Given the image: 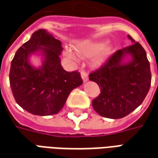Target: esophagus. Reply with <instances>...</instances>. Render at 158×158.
Instances as JSON below:
<instances>
[{
  "label": "esophagus",
  "mask_w": 158,
  "mask_h": 158,
  "mask_svg": "<svg viewBox=\"0 0 158 158\" xmlns=\"http://www.w3.org/2000/svg\"><path fill=\"white\" fill-rule=\"evenodd\" d=\"M81 78H82V81H83V82H86V81H88V75L84 70H81Z\"/></svg>",
  "instance_id": "obj_1"
}]
</instances>
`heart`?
Masks as SVG:
<instances>
[{"label":"heart","instance_id":"heart-1","mask_svg":"<svg viewBox=\"0 0 158 158\" xmlns=\"http://www.w3.org/2000/svg\"><path fill=\"white\" fill-rule=\"evenodd\" d=\"M105 43L99 41H81L75 44V49L81 57L89 58L94 56L93 59V64L94 66H100L106 61L110 54V49H105ZM64 55L67 58L76 60L77 55L72 49L66 48L64 50Z\"/></svg>","mask_w":158,"mask_h":158}]
</instances>
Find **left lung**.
Masks as SVG:
<instances>
[{
	"label": "left lung",
	"instance_id": "obj_1",
	"mask_svg": "<svg viewBox=\"0 0 158 158\" xmlns=\"http://www.w3.org/2000/svg\"><path fill=\"white\" fill-rule=\"evenodd\" d=\"M127 37L132 45L117 51L100 69L89 75V80L100 88L92 106L104 117H126L141 105L151 87L152 74L145 49L130 35ZM127 56L131 59L125 62Z\"/></svg>",
	"mask_w": 158,
	"mask_h": 158
}]
</instances>
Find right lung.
I'll return each instance as SVG.
<instances>
[{"mask_svg":"<svg viewBox=\"0 0 158 158\" xmlns=\"http://www.w3.org/2000/svg\"><path fill=\"white\" fill-rule=\"evenodd\" d=\"M61 41L45 30H38L18 49L11 63L9 81L17 104L36 116L54 115L62 109L74 88L82 84L78 71L61 65ZM42 56V65L33 67L31 55Z\"/></svg>","mask_w":158,"mask_h":158,"instance_id":"1","label":"right lung"}]
</instances>
